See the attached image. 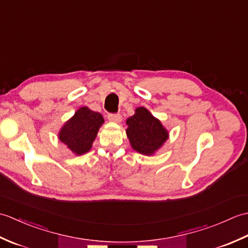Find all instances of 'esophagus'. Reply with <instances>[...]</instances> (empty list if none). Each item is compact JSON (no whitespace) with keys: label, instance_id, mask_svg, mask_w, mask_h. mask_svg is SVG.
<instances>
[{"label":"esophagus","instance_id":"obj_1","mask_svg":"<svg viewBox=\"0 0 248 248\" xmlns=\"http://www.w3.org/2000/svg\"><path fill=\"white\" fill-rule=\"evenodd\" d=\"M108 118L109 121H112V123H116V124H119V123H121V120H123V117H121L120 114H108Z\"/></svg>","mask_w":248,"mask_h":248}]
</instances>
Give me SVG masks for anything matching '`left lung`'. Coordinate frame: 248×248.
<instances>
[{"label": "left lung", "instance_id": "8db88e82", "mask_svg": "<svg viewBox=\"0 0 248 248\" xmlns=\"http://www.w3.org/2000/svg\"><path fill=\"white\" fill-rule=\"evenodd\" d=\"M125 130L132 148L145 155H152L168 139V131L161 121L145 108H138L127 119Z\"/></svg>", "mask_w": 248, "mask_h": 248}]
</instances>
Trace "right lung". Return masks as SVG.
Instances as JSON below:
<instances>
[{"label": "right lung", "instance_id": "right-lung-1", "mask_svg": "<svg viewBox=\"0 0 248 248\" xmlns=\"http://www.w3.org/2000/svg\"><path fill=\"white\" fill-rule=\"evenodd\" d=\"M103 123L104 119L101 114L83 107L62 125L59 139L73 154L84 155L91 150L99 128Z\"/></svg>", "mask_w": 248, "mask_h": 248}]
</instances>
